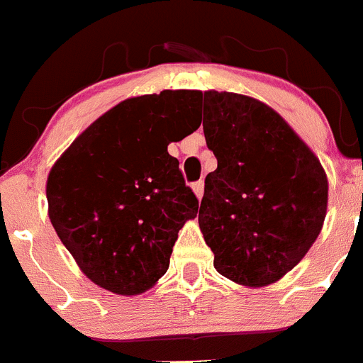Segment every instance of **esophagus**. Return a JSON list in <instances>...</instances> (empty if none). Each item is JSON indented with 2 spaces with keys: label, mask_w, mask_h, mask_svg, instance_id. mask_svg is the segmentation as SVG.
<instances>
[{
  "label": "esophagus",
  "mask_w": 363,
  "mask_h": 363,
  "mask_svg": "<svg viewBox=\"0 0 363 363\" xmlns=\"http://www.w3.org/2000/svg\"><path fill=\"white\" fill-rule=\"evenodd\" d=\"M193 191H195V195L199 196V199H202V195H203V181H196V182H193Z\"/></svg>",
  "instance_id": "obj_1"
}]
</instances>
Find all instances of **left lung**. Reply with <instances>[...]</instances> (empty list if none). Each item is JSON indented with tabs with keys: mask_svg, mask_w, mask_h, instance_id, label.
<instances>
[{
	"mask_svg": "<svg viewBox=\"0 0 363 363\" xmlns=\"http://www.w3.org/2000/svg\"><path fill=\"white\" fill-rule=\"evenodd\" d=\"M203 135L218 168L206 177L199 225L220 275L246 287L275 284L323 228L328 179L273 108L232 92L202 94Z\"/></svg>",
	"mask_w": 363,
	"mask_h": 363,
	"instance_id": "obj_1",
	"label": "left lung"
}]
</instances>
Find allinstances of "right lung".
Listing matches in <instances>:
<instances>
[{
    "label": "right lung",
    "instance_id": "1",
    "mask_svg": "<svg viewBox=\"0 0 363 363\" xmlns=\"http://www.w3.org/2000/svg\"><path fill=\"white\" fill-rule=\"evenodd\" d=\"M200 92L125 99L88 125L52 164L49 220L88 279L122 296L167 273L172 248L199 200L168 154L196 131Z\"/></svg>",
    "mask_w": 363,
    "mask_h": 363
}]
</instances>
